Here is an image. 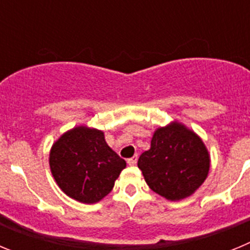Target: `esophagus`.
I'll use <instances>...</instances> for the list:
<instances>
[{"mask_svg":"<svg viewBox=\"0 0 250 250\" xmlns=\"http://www.w3.org/2000/svg\"><path fill=\"white\" fill-rule=\"evenodd\" d=\"M136 163H138V155H134L132 156V158H130V159H127V164L129 165H135Z\"/></svg>","mask_w":250,"mask_h":250,"instance_id":"34e87169","label":"esophagus"}]
</instances>
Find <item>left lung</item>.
I'll list each match as a JSON object with an SVG mask.
<instances>
[{
	"label": "left lung",
	"mask_w": 250,
	"mask_h": 250,
	"mask_svg": "<svg viewBox=\"0 0 250 250\" xmlns=\"http://www.w3.org/2000/svg\"><path fill=\"white\" fill-rule=\"evenodd\" d=\"M152 191L171 202L193 195L205 182L210 155L198 134L179 121L158 127L138 160Z\"/></svg>",
	"instance_id": "left-lung-1"
}]
</instances>
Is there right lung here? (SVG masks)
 <instances>
[{"mask_svg": "<svg viewBox=\"0 0 250 250\" xmlns=\"http://www.w3.org/2000/svg\"><path fill=\"white\" fill-rule=\"evenodd\" d=\"M50 169L67 196L83 204L105 198L126 161L106 144L104 131L76 126L60 136L50 150Z\"/></svg>", "mask_w": 250, "mask_h": 250, "instance_id": "1", "label": "right lung"}]
</instances>
